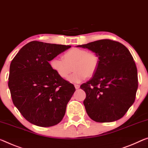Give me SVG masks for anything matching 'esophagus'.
Here are the masks:
<instances>
[{
	"mask_svg": "<svg viewBox=\"0 0 148 148\" xmlns=\"http://www.w3.org/2000/svg\"><path fill=\"white\" fill-rule=\"evenodd\" d=\"M75 87L76 89H78V88H79V87H80V85L75 84Z\"/></svg>",
	"mask_w": 148,
	"mask_h": 148,
	"instance_id": "obj_1",
	"label": "esophagus"
}]
</instances>
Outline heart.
Wrapping results in <instances>:
<instances>
[{"mask_svg":"<svg viewBox=\"0 0 148 148\" xmlns=\"http://www.w3.org/2000/svg\"><path fill=\"white\" fill-rule=\"evenodd\" d=\"M100 58L95 51L74 47L64 54V59L56 57L49 62L51 69L59 76L66 79L73 71L75 72L68 80L71 83H79L86 77H92L99 66Z\"/></svg>","mask_w":148,"mask_h":148,"instance_id":"heart-1","label":"heart"}]
</instances>
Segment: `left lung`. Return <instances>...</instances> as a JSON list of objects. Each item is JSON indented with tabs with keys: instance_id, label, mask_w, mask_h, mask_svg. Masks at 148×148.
Instances as JSON below:
<instances>
[{
	"instance_id": "left-lung-1",
	"label": "left lung",
	"mask_w": 148,
	"mask_h": 148,
	"mask_svg": "<svg viewBox=\"0 0 148 148\" xmlns=\"http://www.w3.org/2000/svg\"><path fill=\"white\" fill-rule=\"evenodd\" d=\"M96 52L100 58L97 72L81 85L86 98L87 114L97 122H110L125 115L134 103L138 81L137 68L126 46L116 41L104 39L79 45Z\"/></svg>"
}]
</instances>
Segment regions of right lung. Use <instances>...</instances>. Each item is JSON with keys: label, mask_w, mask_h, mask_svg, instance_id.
<instances>
[{"label": "right lung", "mask_w": 148, "mask_h": 148, "mask_svg": "<svg viewBox=\"0 0 148 148\" xmlns=\"http://www.w3.org/2000/svg\"><path fill=\"white\" fill-rule=\"evenodd\" d=\"M69 47L32 41L11 61L8 85L12 102L30 123L49 127L64 116L75 88L59 76L49 61Z\"/></svg>", "instance_id": "obj_1"}]
</instances>
